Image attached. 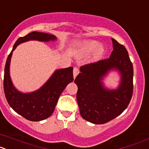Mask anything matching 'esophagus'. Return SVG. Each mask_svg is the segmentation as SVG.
<instances>
[{
    "instance_id": "obj_1",
    "label": "esophagus",
    "mask_w": 149,
    "mask_h": 149,
    "mask_svg": "<svg viewBox=\"0 0 149 149\" xmlns=\"http://www.w3.org/2000/svg\"><path fill=\"white\" fill-rule=\"evenodd\" d=\"M79 74V69L76 67H74L73 69V76H74V78H75L77 77V75Z\"/></svg>"
}]
</instances>
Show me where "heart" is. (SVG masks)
Returning a JSON list of instances; mask_svg holds the SVG:
<instances>
[{"mask_svg":"<svg viewBox=\"0 0 149 149\" xmlns=\"http://www.w3.org/2000/svg\"><path fill=\"white\" fill-rule=\"evenodd\" d=\"M81 51L84 52V53L89 54L94 51L95 50H97V54L98 55H101L103 54L104 49L101 46L98 42L94 40H88V41H84L81 44Z\"/></svg>","mask_w":149,"mask_h":149,"instance_id":"1","label":"heart"}]
</instances>
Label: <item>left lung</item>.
Returning <instances> with one entry per match:
<instances>
[{
  "label": "left lung",
  "instance_id": "8db88e82",
  "mask_svg": "<svg viewBox=\"0 0 149 149\" xmlns=\"http://www.w3.org/2000/svg\"><path fill=\"white\" fill-rule=\"evenodd\" d=\"M113 48L110 58L82 65L74 83L77 86V101L83 119L101 125L120 115L127 108L133 94V69L125 46L112 39ZM111 71L120 76L119 86L109 89L103 80Z\"/></svg>",
  "mask_w": 149,
  "mask_h": 149
}]
</instances>
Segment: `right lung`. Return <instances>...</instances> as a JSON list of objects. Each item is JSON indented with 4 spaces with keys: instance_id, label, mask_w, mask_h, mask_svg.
Masks as SVG:
<instances>
[{
    "instance_id": "1",
    "label": "right lung",
    "mask_w": 149,
    "mask_h": 149,
    "mask_svg": "<svg viewBox=\"0 0 149 149\" xmlns=\"http://www.w3.org/2000/svg\"><path fill=\"white\" fill-rule=\"evenodd\" d=\"M32 40L48 42L56 41V37L47 33L33 31L18 39L6 60L3 89L7 102L17 113L27 120L39 122L47 119L53 113L60 95L67 85L73 81V67L55 70L48 81L37 90L31 93H22L18 90L10 77L12 55L18 45Z\"/></svg>"
}]
</instances>
